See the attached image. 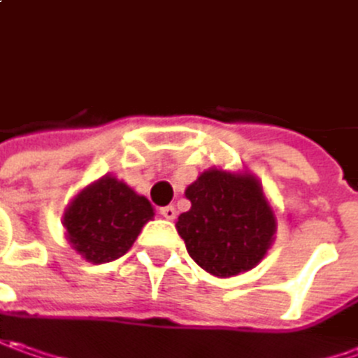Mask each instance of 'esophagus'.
Here are the masks:
<instances>
[{
    "label": "esophagus",
    "mask_w": 358,
    "mask_h": 358,
    "mask_svg": "<svg viewBox=\"0 0 358 358\" xmlns=\"http://www.w3.org/2000/svg\"><path fill=\"white\" fill-rule=\"evenodd\" d=\"M158 212H160V216L166 217V220H174V217H176V210H174L172 206H164V208H160Z\"/></svg>",
    "instance_id": "34e87169"
}]
</instances>
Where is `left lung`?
Here are the masks:
<instances>
[{
	"mask_svg": "<svg viewBox=\"0 0 358 358\" xmlns=\"http://www.w3.org/2000/svg\"><path fill=\"white\" fill-rule=\"evenodd\" d=\"M192 202L176 222L190 257L217 278L238 275L264 259L275 234V216L252 174L217 168L186 188Z\"/></svg>",
	"mask_w": 358,
	"mask_h": 358,
	"instance_id": "left-lung-1",
	"label": "left lung"
}]
</instances>
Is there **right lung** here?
<instances>
[{
  "instance_id": "right-lung-1",
  "label": "right lung",
  "mask_w": 358,
  "mask_h": 358,
  "mask_svg": "<svg viewBox=\"0 0 358 358\" xmlns=\"http://www.w3.org/2000/svg\"><path fill=\"white\" fill-rule=\"evenodd\" d=\"M152 216L155 210L144 196L124 182L105 176L71 202L63 226L69 241L85 259L106 264L129 252Z\"/></svg>"
}]
</instances>
